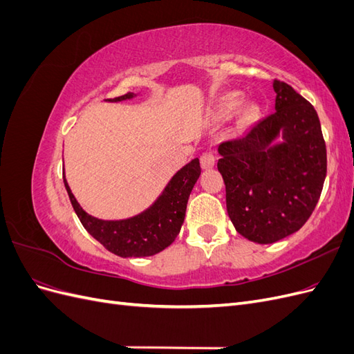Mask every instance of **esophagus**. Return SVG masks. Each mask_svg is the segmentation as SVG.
Masks as SVG:
<instances>
[{
	"label": "esophagus",
	"instance_id": "1",
	"mask_svg": "<svg viewBox=\"0 0 354 354\" xmlns=\"http://www.w3.org/2000/svg\"><path fill=\"white\" fill-rule=\"evenodd\" d=\"M214 164H216V156H214V153H211V152L202 153V156H201V165H202V168H205V169L212 168Z\"/></svg>",
	"mask_w": 354,
	"mask_h": 354
}]
</instances>
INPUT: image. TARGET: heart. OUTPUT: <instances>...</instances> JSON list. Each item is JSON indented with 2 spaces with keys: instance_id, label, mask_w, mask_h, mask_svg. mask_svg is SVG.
Returning a JSON list of instances; mask_svg holds the SVG:
<instances>
[{
  "instance_id": "b5f03b06",
  "label": "heart",
  "mask_w": 354,
  "mask_h": 354,
  "mask_svg": "<svg viewBox=\"0 0 354 354\" xmlns=\"http://www.w3.org/2000/svg\"><path fill=\"white\" fill-rule=\"evenodd\" d=\"M241 103V99L238 97V95H233V97L229 100V103H227V111H232V109H234L236 108V106Z\"/></svg>"
}]
</instances>
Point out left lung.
I'll return each instance as SVG.
<instances>
[{"instance_id":"obj_1","label":"left lung","mask_w":354,"mask_h":354,"mask_svg":"<svg viewBox=\"0 0 354 354\" xmlns=\"http://www.w3.org/2000/svg\"><path fill=\"white\" fill-rule=\"evenodd\" d=\"M273 90L276 112L221 143L217 164L234 229L261 245L304 226L326 177V146L315 108L282 81L274 80Z\"/></svg>"}]
</instances>
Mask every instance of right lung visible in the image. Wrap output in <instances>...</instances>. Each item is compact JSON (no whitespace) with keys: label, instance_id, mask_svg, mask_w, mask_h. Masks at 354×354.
<instances>
[{"label":"right lung","instance_id":"1","mask_svg":"<svg viewBox=\"0 0 354 354\" xmlns=\"http://www.w3.org/2000/svg\"><path fill=\"white\" fill-rule=\"evenodd\" d=\"M136 93H127L106 102L116 103L137 97ZM201 176L199 158L192 159L171 177L168 185L151 207L137 216L124 220H102L85 211L73 196L63 171V181L68 190L72 207L91 236L106 250L127 259V257H151L173 243L183 226L190 192Z\"/></svg>","mask_w":354,"mask_h":354}]
</instances>
